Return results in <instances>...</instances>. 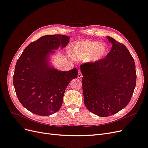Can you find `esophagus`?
Instances as JSON below:
<instances>
[{
	"instance_id": "1",
	"label": "esophagus",
	"mask_w": 148,
	"mask_h": 148,
	"mask_svg": "<svg viewBox=\"0 0 148 148\" xmlns=\"http://www.w3.org/2000/svg\"><path fill=\"white\" fill-rule=\"evenodd\" d=\"M83 77V75H82V72H81V71H78V78H82Z\"/></svg>"
}]
</instances>
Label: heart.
<instances>
[{
    "instance_id": "obj_1",
    "label": "heart",
    "mask_w": 148,
    "mask_h": 148,
    "mask_svg": "<svg viewBox=\"0 0 148 148\" xmlns=\"http://www.w3.org/2000/svg\"><path fill=\"white\" fill-rule=\"evenodd\" d=\"M108 47L105 44L90 40L80 41L74 44L71 49V54L75 59L97 62L104 58Z\"/></svg>"
}]
</instances>
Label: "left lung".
Returning <instances> with one entry per match:
<instances>
[{"label": "left lung", "mask_w": 148, "mask_h": 148, "mask_svg": "<svg viewBox=\"0 0 148 148\" xmlns=\"http://www.w3.org/2000/svg\"><path fill=\"white\" fill-rule=\"evenodd\" d=\"M104 59L80 66L84 103L100 117L114 115L126 107L136 86L135 61L128 49L114 38Z\"/></svg>", "instance_id": "obj_1"}]
</instances>
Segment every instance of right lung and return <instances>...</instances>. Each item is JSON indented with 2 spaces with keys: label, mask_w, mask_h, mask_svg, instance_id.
<instances>
[{
  "label": "right lung",
  "mask_w": 148,
  "mask_h": 148,
  "mask_svg": "<svg viewBox=\"0 0 148 148\" xmlns=\"http://www.w3.org/2000/svg\"><path fill=\"white\" fill-rule=\"evenodd\" d=\"M69 39L60 34L44 36L31 42L16 62L13 77L16 95L22 106L33 114L46 116L59 110L67 86L77 77L76 68L58 71L47 61L49 53L65 47Z\"/></svg>",
  "instance_id": "obj_1"
}]
</instances>
